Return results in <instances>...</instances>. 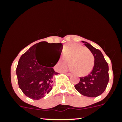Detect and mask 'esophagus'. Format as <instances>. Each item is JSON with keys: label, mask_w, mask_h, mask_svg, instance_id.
<instances>
[{"label": "esophagus", "mask_w": 122, "mask_h": 122, "mask_svg": "<svg viewBox=\"0 0 122 122\" xmlns=\"http://www.w3.org/2000/svg\"><path fill=\"white\" fill-rule=\"evenodd\" d=\"M64 73H65L66 75L67 76H71L72 75V74L70 73H66V72H64Z\"/></svg>", "instance_id": "obj_1"}]
</instances>
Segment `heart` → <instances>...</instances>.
<instances>
[{
	"mask_svg": "<svg viewBox=\"0 0 122 122\" xmlns=\"http://www.w3.org/2000/svg\"><path fill=\"white\" fill-rule=\"evenodd\" d=\"M70 68L73 72L80 76L88 75L93 69L95 58L91 51L86 47L77 43H69L64 47L62 57L57 62L58 71Z\"/></svg>",
	"mask_w": 122,
	"mask_h": 122,
	"instance_id": "heart-1",
	"label": "heart"
}]
</instances>
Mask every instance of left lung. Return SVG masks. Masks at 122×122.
Instances as JSON below:
<instances>
[{"instance_id": "1", "label": "left lung", "mask_w": 122, "mask_h": 122, "mask_svg": "<svg viewBox=\"0 0 122 122\" xmlns=\"http://www.w3.org/2000/svg\"><path fill=\"white\" fill-rule=\"evenodd\" d=\"M82 42L84 43L93 55L95 64L92 72L87 76L80 77V82L75 85V88L84 96L97 97L104 92L108 83V65L100 50L86 42Z\"/></svg>"}]
</instances>
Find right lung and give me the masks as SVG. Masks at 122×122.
<instances>
[{"label": "right lung", "mask_w": 122, "mask_h": 122, "mask_svg": "<svg viewBox=\"0 0 122 122\" xmlns=\"http://www.w3.org/2000/svg\"><path fill=\"white\" fill-rule=\"evenodd\" d=\"M44 45L52 47L54 51L61 55L63 47L61 43L41 42L32 46L22 54L16 68L19 88L26 96L33 100L42 99L49 93L52 89L53 76L58 74L52 68L58 60L51 67L48 66L47 63L43 65L37 50L41 46Z\"/></svg>", "instance_id": "obj_1"}]
</instances>
